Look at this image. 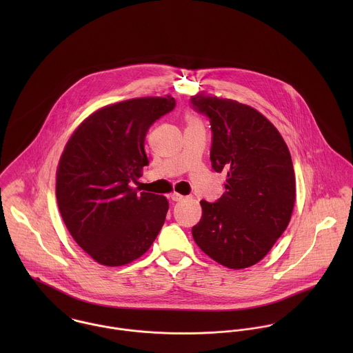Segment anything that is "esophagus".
<instances>
[{
  "instance_id": "1",
  "label": "esophagus",
  "mask_w": 353,
  "mask_h": 353,
  "mask_svg": "<svg viewBox=\"0 0 353 353\" xmlns=\"http://www.w3.org/2000/svg\"><path fill=\"white\" fill-rule=\"evenodd\" d=\"M185 197L182 196V194H179V193H176V192H174L172 194H171V200L172 201H182Z\"/></svg>"
}]
</instances>
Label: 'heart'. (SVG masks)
<instances>
[{"instance_id":"heart-1","label":"heart","mask_w":353,"mask_h":353,"mask_svg":"<svg viewBox=\"0 0 353 353\" xmlns=\"http://www.w3.org/2000/svg\"><path fill=\"white\" fill-rule=\"evenodd\" d=\"M188 123L189 125H197V123H200V121H199V118L190 115V117H188Z\"/></svg>"}]
</instances>
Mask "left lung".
Masks as SVG:
<instances>
[{
    "label": "left lung",
    "mask_w": 353,
    "mask_h": 353,
    "mask_svg": "<svg viewBox=\"0 0 353 353\" xmlns=\"http://www.w3.org/2000/svg\"><path fill=\"white\" fill-rule=\"evenodd\" d=\"M193 107L210 119V161L227 172L225 193L200 201V223L192 228L206 255L230 269L259 262L290 224L296 200L290 150L274 125L248 104L200 92Z\"/></svg>",
    "instance_id": "left-lung-1"
}]
</instances>
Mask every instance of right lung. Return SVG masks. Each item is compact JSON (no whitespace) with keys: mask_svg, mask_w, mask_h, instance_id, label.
I'll use <instances>...</instances> for the list:
<instances>
[{"mask_svg":"<svg viewBox=\"0 0 353 353\" xmlns=\"http://www.w3.org/2000/svg\"><path fill=\"white\" fill-rule=\"evenodd\" d=\"M174 107L171 95L104 105L63 148L55 176L59 213L76 243L101 265L140 258L164 224L167 199L132 185L150 163L144 150L150 126Z\"/></svg>","mask_w":353,"mask_h":353,"instance_id":"obj_1","label":"right lung"}]
</instances>
